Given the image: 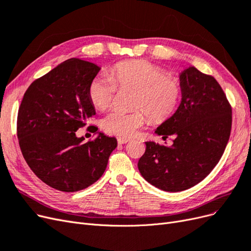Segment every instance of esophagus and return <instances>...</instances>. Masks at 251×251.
<instances>
[{
    "label": "esophagus",
    "instance_id": "obj_1",
    "mask_svg": "<svg viewBox=\"0 0 251 251\" xmlns=\"http://www.w3.org/2000/svg\"><path fill=\"white\" fill-rule=\"evenodd\" d=\"M128 142H130V139H128V137H121V136L118 137V143H119L120 145L126 144V143H128Z\"/></svg>",
    "mask_w": 251,
    "mask_h": 251
}]
</instances>
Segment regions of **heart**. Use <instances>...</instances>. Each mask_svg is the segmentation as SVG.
Here are the masks:
<instances>
[{
	"mask_svg": "<svg viewBox=\"0 0 251 251\" xmlns=\"http://www.w3.org/2000/svg\"><path fill=\"white\" fill-rule=\"evenodd\" d=\"M110 78L96 76L88 86V97L97 109L104 110L114 102L117 88L134 91L130 112L115 110L101 121L103 130L121 137L132 136L148 122L160 123L171 118L179 106L182 83L178 77L145 60L121 61L110 70Z\"/></svg>",
	"mask_w": 251,
	"mask_h": 251,
	"instance_id": "b5f03b06",
	"label": "heart"
}]
</instances>
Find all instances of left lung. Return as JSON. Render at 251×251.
I'll return each instance as SVG.
<instances>
[{
    "label": "left lung",
    "instance_id": "left-lung-1",
    "mask_svg": "<svg viewBox=\"0 0 251 251\" xmlns=\"http://www.w3.org/2000/svg\"><path fill=\"white\" fill-rule=\"evenodd\" d=\"M178 109L155 130L172 145L146 142L140 158L142 176L154 187L179 192L199 183L223 155L231 130V105L211 76L191 67L180 74Z\"/></svg>",
    "mask_w": 251,
    "mask_h": 251
}]
</instances>
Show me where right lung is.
<instances>
[{"mask_svg":"<svg viewBox=\"0 0 251 251\" xmlns=\"http://www.w3.org/2000/svg\"><path fill=\"white\" fill-rule=\"evenodd\" d=\"M97 64L79 58L60 63L32 82L18 114L23 156L38 178L62 192H77L96 182L106 169L117 140L98 132L83 142L76 131L96 115L88 86Z\"/></svg>","mask_w":251,"mask_h":251,"instance_id":"add662e5","label":"right lung"}]
</instances>
